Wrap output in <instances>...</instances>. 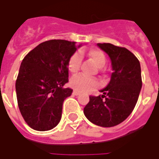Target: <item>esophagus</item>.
<instances>
[{
	"label": "esophagus",
	"mask_w": 159,
	"mask_h": 159,
	"mask_svg": "<svg viewBox=\"0 0 159 159\" xmlns=\"http://www.w3.org/2000/svg\"><path fill=\"white\" fill-rule=\"evenodd\" d=\"M72 93L74 94V95H78V94H80L79 92H77V91H76V90H74Z\"/></svg>",
	"instance_id": "34e87169"
}]
</instances>
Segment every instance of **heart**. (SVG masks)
I'll return each instance as SVG.
<instances>
[{
  "instance_id": "obj_1",
  "label": "heart",
  "mask_w": 159,
  "mask_h": 159,
  "mask_svg": "<svg viewBox=\"0 0 159 159\" xmlns=\"http://www.w3.org/2000/svg\"><path fill=\"white\" fill-rule=\"evenodd\" d=\"M89 57L92 60V62L97 67L100 68L103 67L107 63L106 55L102 51L99 49H92L89 52ZM81 60H82V56L80 52H75L70 57L68 63V68L70 72L76 73L79 70ZM70 86L76 91L87 93L99 86V82L94 78H89L82 75H76L71 77V79L70 80Z\"/></svg>"
}]
</instances>
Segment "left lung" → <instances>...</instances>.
<instances>
[{
    "instance_id": "obj_1",
    "label": "left lung",
    "mask_w": 159,
    "mask_h": 159,
    "mask_svg": "<svg viewBox=\"0 0 159 159\" xmlns=\"http://www.w3.org/2000/svg\"><path fill=\"white\" fill-rule=\"evenodd\" d=\"M97 45L109 55L113 72L110 83L100 90L103 94L89 96L83 112L98 126L113 127L126 119L136 105L142 86L140 61L125 48L111 43Z\"/></svg>"
}]
</instances>
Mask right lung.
<instances>
[{
  "label": "right lung",
  "mask_w": 159,
  "mask_h": 159,
  "mask_svg": "<svg viewBox=\"0 0 159 159\" xmlns=\"http://www.w3.org/2000/svg\"><path fill=\"white\" fill-rule=\"evenodd\" d=\"M75 42L49 40L36 46L24 58L16 80L19 111L25 123L37 131L58 125L64 100L70 96L68 63L76 52Z\"/></svg>",
  "instance_id": "add662e5"
}]
</instances>
